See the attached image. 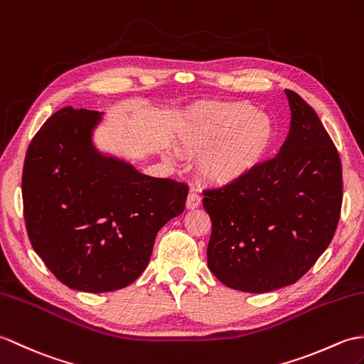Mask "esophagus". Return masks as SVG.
Masks as SVG:
<instances>
[{"mask_svg": "<svg viewBox=\"0 0 364 364\" xmlns=\"http://www.w3.org/2000/svg\"><path fill=\"white\" fill-rule=\"evenodd\" d=\"M200 205V196L199 193H196L195 190L190 191V195L187 198V208H198Z\"/></svg>", "mask_w": 364, "mask_h": 364, "instance_id": "1", "label": "esophagus"}]
</instances>
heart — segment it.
<instances>
[{"label": "heart", "instance_id": "obj_1", "mask_svg": "<svg viewBox=\"0 0 364 364\" xmlns=\"http://www.w3.org/2000/svg\"><path fill=\"white\" fill-rule=\"evenodd\" d=\"M276 127L250 102H207L193 107L181 126V146L188 154L208 149L200 171L212 182L249 176L269 156Z\"/></svg>", "mask_w": 364, "mask_h": 364}]
</instances>
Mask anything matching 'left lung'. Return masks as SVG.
Listing matches in <instances>:
<instances>
[{
	"label": "left lung",
	"mask_w": 364,
	"mask_h": 364,
	"mask_svg": "<svg viewBox=\"0 0 364 364\" xmlns=\"http://www.w3.org/2000/svg\"><path fill=\"white\" fill-rule=\"evenodd\" d=\"M285 93L291 126L279 154L243 179L204 190L208 268L238 291L296 284L328 247L341 216L338 149L314 109Z\"/></svg>",
	"instance_id": "1"
}]
</instances>
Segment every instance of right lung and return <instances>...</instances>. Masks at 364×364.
<instances>
[{
	"label": "right lung",
	"instance_id": "right-lung-1",
	"mask_svg": "<svg viewBox=\"0 0 364 364\" xmlns=\"http://www.w3.org/2000/svg\"><path fill=\"white\" fill-rule=\"evenodd\" d=\"M100 119L85 109L55 112L32 139L21 176L32 247L55 279L85 293L132 284L188 195L182 182L101 156L92 144Z\"/></svg>",
	"mask_w": 364,
	"mask_h": 364
}]
</instances>
